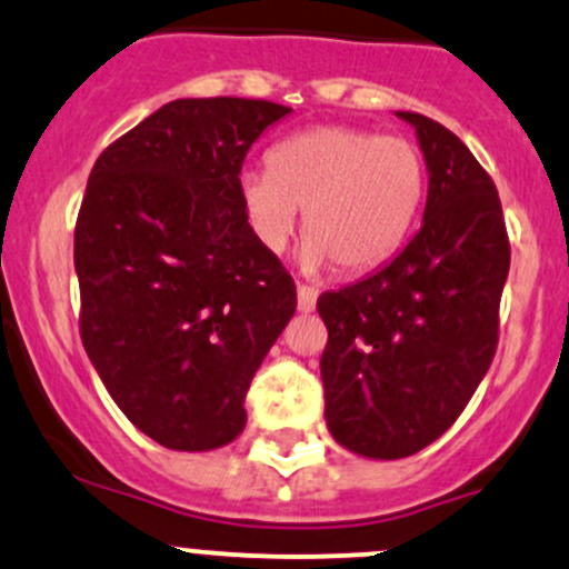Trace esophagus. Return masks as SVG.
<instances>
[{
    "instance_id": "obj_1",
    "label": "esophagus",
    "mask_w": 569,
    "mask_h": 569,
    "mask_svg": "<svg viewBox=\"0 0 569 569\" xmlns=\"http://www.w3.org/2000/svg\"><path fill=\"white\" fill-rule=\"evenodd\" d=\"M315 307H317V290H315V287L298 284V311L309 315V311H315Z\"/></svg>"
}]
</instances>
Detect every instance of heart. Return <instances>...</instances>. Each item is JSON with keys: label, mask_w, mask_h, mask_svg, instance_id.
Instances as JSON below:
<instances>
[{"label": "heart", "mask_w": 569, "mask_h": 569, "mask_svg": "<svg viewBox=\"0 0 569 569\" xmlns=\"http://www.w3.org/2000/svg\"><path fill=\"white\" fill-rule=\"evenodd\" d=\"M426 198V162L405 138L320 124L279 140L268 170L238 176L243 217L268 252H282L298 228L301 268L345 277L369 273L405 247Z\"/></svg>", "instance_id": "obj_1"}]
</instances>
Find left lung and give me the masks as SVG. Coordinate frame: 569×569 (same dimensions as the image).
Listing matches in <instances>:
<instances>
[{
	"instance_id": "obj_1",
	"label": "left lung",
	"mask_w": 569,
	"mask_h": 569,
	"mask_svg": "<svg viewBox=\"0 0 569 569\" xmlns=\"http://www.w3.org/2000/svg\"><path fill=\"white\" fill-rule=\"evenodd\" d=\"M396 116L415 127L429 170L423 222L388 266L317 301L328 431L380 461L418 453L463 412L497 352L510 271L491 176L429 116Z\"/></svg>"
}]
</instances>
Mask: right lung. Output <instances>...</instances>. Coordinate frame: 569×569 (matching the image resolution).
Wrapping results in <instances>:
<instances>
[{
  "instance_id": "obj_1",
  "label": "right lung",
  "mask_w": 569,
  "mask_h": 569,
  "mask_svg": "<svg viewBox=\"0 0 569 569\" xmlns=\"http://www.w3.org/2000/svg\"><path fill=\"white\" fill-rule=\"evenodd\" d=\"M290 108L173 100L94 162L76 224L81 339L111 399L162 448L247 426L249 382L296 315V284L238 200L247 151Z\"/></svg>"
}]
</instances>
